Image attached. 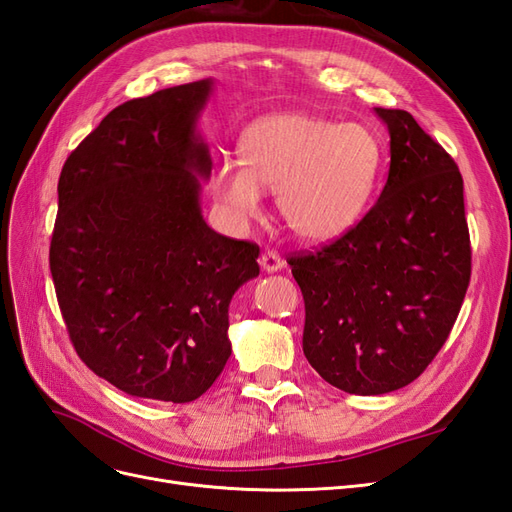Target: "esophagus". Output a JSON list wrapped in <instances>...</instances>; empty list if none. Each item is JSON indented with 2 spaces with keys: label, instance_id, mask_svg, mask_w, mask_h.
Instances as JSON below:
<instances>
[{
  "label": "esophagus",
  "instance_id": "34e87169",
  "mask_svg": "<svg viewBox=\"0 0 512 512\" xmlns=\"http://www.w3.org/2000/svg\"><path fill=\"white\" fill-rule=\"evenodd\" d=\"M260 265H262V269H265L267 273H275V271H282L286 262H284V258L280 254L269 250V252H265V254L260 256Z\"/></svg>",
  "mask_w": 512,
  "mask_h": 512
}]
</instances>
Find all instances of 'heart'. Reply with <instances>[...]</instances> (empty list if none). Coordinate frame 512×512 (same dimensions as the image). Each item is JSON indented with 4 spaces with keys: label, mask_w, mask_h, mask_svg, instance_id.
Masks as SVG:
<instances>
[{
    "label": "heart",
    "mask_w": 512,
    "mask_h": 512,
    "mask_svg": "<svg viewBox=\"0 0 512 512\" xmlns=\"http://www.w3.org/2000/svg\"><path fill=\"white\" fill-rule=\"evenodd\" d=\"M241 162L222 160L211 190L230 220L247 222L262 207V190L294 237L327 243L363 215L382 168L378 136L359 123L305 113H275L247 126Z\"/></svg>",
    "instance_id": "heart-1"
}]
</instances>
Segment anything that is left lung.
<instances>
[{
  "instance_id": "1",
  "label": "left lung",
  "mask_w": 512,
  "mask_h": 512,
  "mask_svg": "<svg viewBox=\"0 0 512 512\" xmlns=\"http://www.w3.org/2000/svg\"><path fill=\"white\" fill-rule=\"evenodd\" d=\"M389 179L346 235L288 258L305 301L303 352L329 384L382 395L423 374L459 316L472 247L455 160L408 111L376 108Z\"/></svg>"
}]
</instances>
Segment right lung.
Here are the masks:
<instances>
[{
    "label": "right lung",
    "instance_id": "right-lung-1",
    "mask_svg": "<svg viewBox=\"0 0 512 512\" xmlns=\"http://www.w3.org/2000/svg\"><path fill=\"white\" fill-rule=\"evenodd\" d=\"M213 81L113 108L61 168L51 275L81 361L132 397L188 404L230 356L228 305L258 245L200 213L211 173L196 121Z\"/></svg>",
    "mask_w": 512,
    "mask_h": 512
}]
</instances>
